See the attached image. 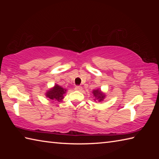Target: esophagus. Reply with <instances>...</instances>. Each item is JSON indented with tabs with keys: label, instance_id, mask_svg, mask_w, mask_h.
<instances>
[{
	"label": "esophagus",
	"instance_id": "34e87169",
	"mask_svg": "<svg viewBox=\"0 0 159 159\" xmlns=\"http://www.w3.org/2000/svg\"><path fill=\"white\" fill-rule=\"evenodd\" d=\"M74 89L76 90H78V91H81L82 90V87H81V86L77 85V86H76V87H75Z\"/></svg>",
	"mask_w": 159,
	"mask_h": 159
}]
</instances>
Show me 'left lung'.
Listing matches in <instances>:
<instances>
[{
	"mask_svg": "<svg viewBox=\"0 0 159 159\" xmlns=\"http://www.w3.org/2000/svg\"><path fill=\"white\" fill-rule=\"evenodd\" d=\"M93 95L95 97V99L94 100H98L99 102H102L104 100V99L105 98V94L103 93L99 89L94 90L93 91Z\"/></svg>",
	"mask_w": 159,
	"mask_h": 159,
	"instance_id": "8db88e82",
	"label": "left lung"
}]
</instances>
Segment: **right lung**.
<instances>
[{
	"instance_id": "1",
	"label": "right lung",
	"mask_w": 159,
	"mask_h": 159,
	"mask_svg": "<svg viewBox=\"0 0 159 159\" xmlns=\"http://www.w3.org/2000/svg\"><path fill=\"white\" fill-rule=\"evenodd\" d=\"M66 90L61 88L60 85L56 84L52 88H50L49 90L47 91L45 96L50 101L61 102L64 99V95L66 93Z\"/></svg>"
}]
</instances>
